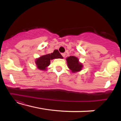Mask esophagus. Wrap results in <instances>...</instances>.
I'll return each mask as SVG.
<instances>
[{
  "instance_id": "1",
  "label": "esophagus",
  "mask_w": 121,
  "mask_h": 121,
  "mask_svg": "<svg viewBox=\"0 0 121 121\" xmlns=\"http://www.w3.org/2000/svg\"><path fill=\"white\" fill-rule=\"evenodd\" d=\"M61 55H62V57H65V53H62Z\"/></svg>"
}]
</instances>
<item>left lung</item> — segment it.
<instances>
[{
    "instance_id": "left-lung-1",
    "label": "left lung",
    "mask_w": 121,
    "mask_h": 121,
    "mask_svg": "<svg viewBox=\"0 0 121 121\" xmlns=\"http://www.w3.org/2000/svg\"><path fill=\"white\" fill-rule=\"evenodd\" d=\"M68 66L71 70L72 73H76L81 70L83 65L81 62H79L78 58L74 56H69L66 59Z\"/></svg>"
}]
</instances>
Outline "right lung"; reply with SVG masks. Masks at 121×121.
I'll return each instance as SVG.
<instances>
[{
	"label": "right lung",
	"instance_id": "add662e5",
	"mask_svg": "<svg viewBox=\"0 0 121 121\" xmlns=\"http://www.w3.org/2000/svg\"><path fill=\"white\" fill-rule=\"evenodd\" d=\"M54 59H63V57L60 53L58 50L56 49L52 53L47 54L40 57L36 60L35 63L39 69L45 70L47 68L49 65L51 60Z\"/></svg>",
	"mask_w": 121,
	"mask_h": 121
}]
</instances>
